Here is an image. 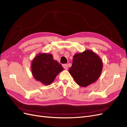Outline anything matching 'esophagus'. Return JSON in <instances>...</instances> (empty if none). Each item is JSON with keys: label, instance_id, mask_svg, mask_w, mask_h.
I'll return each mask as SVG.
<instances>
[{"label": "esophagus", "instance_id": "34e87169", "mask_svg": "<svg viewBox=\"0 0 127 127\" xmlns=\"http://www.w3.org/2000/svg\"><path fill=\"white\" fill-rule=\"evenodd\" d=\"M63 67L65 69L67 70L68 69V66L67 64H63Z\"/></svg>", "mask_w": 127, "mask_h": 127}]
</instances>
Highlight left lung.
<instances>
[{
  "label": "left lung",
  "instance_id": "1",
  "mask_svg": "<svg viewBox=\"0 0 127 127\" xmlns=\"http://www.w3.org/2000/svg\"><path fill=\"white\" fill-rule=\"evenodd\" d=\"M102 69L103 61L100 57L88 49L75 54L69 72L79 86L86 87L98 79Z\"/></svg>",
  "mask_w": 127,
  "mask_h": 127
}]
</instances>
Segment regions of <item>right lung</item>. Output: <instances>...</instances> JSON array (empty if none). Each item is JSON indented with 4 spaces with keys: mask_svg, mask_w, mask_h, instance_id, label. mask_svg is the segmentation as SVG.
<instances>
[{
    "mask_svg": "<svg viewBox=\"0 0 127 127\" xmlns=\"http://www.w3.org/2000/svg\"><path fill=\"white\" fill-rule=\"evenodd\" d=\"M31 72L33 77L44 85L52 83L64 68L53 58L51 53H39L33 59Z\"/></svg>",
    "mask_w": 127,
    "mask_h": 127,
    "instance_id": "1",
    "label": "right lung"
}]
</instances>
